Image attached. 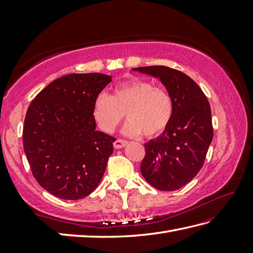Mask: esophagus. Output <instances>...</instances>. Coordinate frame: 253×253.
Listing matches in <instances>:
<instances>
[{"label": "esophagus", "mask_w": 253, "mask_h": 253, "mask_svg": "<svg viewBox=\"0 0 253 253\" xmlns=\"http://www.w3.org/2000/svg\"><path fill=\"white\" fill-rule=\"evenodd\" d=\"M114 148H116V149H122V148H124L127 144V141L126 140H123V139H117V140H115L114 141Z\"/></svg>", "instance_id": "obj_1"}]
</instances>
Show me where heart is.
I'll use <instances>...</instances> for the list:
<instances>
[{
    "mask_svg": "<svg viewBox=\"0 0 253 253\" xmlns=\"http://www.w3.org/2000/svg\"><path fill=\"white\" fill-rule=\"evenodd\" d=\"M173 112V100L168 91L144 79L117 84L112 95L100 93L93 103V117L103 131H114L127 114V135L143 133L147 138L161 135L170 123Z\"/></svg>",
    "mask_w": 253,
    "mask_h": 253,
    "instance_id": "1",
    "label": "heart"
}]
</instances>
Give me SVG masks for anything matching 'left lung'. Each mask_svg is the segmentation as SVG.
<instances>
[{
  "label": "left lung",
  "instance_id": "1",
  "mask_svg": "<svg viewBox=\"0 0 253 253\" xmlns=\"http://www.w3.org/2000/svg\"><path fill=\"white\" fill-rule=\"evenodd\" d=\"M133 71L160 78L174 105L168 128L157 139L144 144L141 174L159 190L180 189L200 171L212 142L210 103L201 88L177 69L146 66Z\"/></svg>",
  "mask_w": 253,
  "mask_h": 253
}]
</instances>
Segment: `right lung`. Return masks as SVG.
I'll return each instance as SVG.
<instances>
[{
  "label": "right lung",
  "instance_id": "1",
  "mask_svg": "<svg viewBox=\"0 0 253 253\" xmlns=\"http://www.w3.org/2000/svg\"><path fill=\"white\" fill-rule=\"evenodd\" d=\"M111 82L104 74H69L31 101L24 151L38 184L53 196L79 200L100 184L116 139L95 130L93 103Z\"/></svg>",
  "mask_w": 253,
  "mask_h": 253
}]
</instances>
